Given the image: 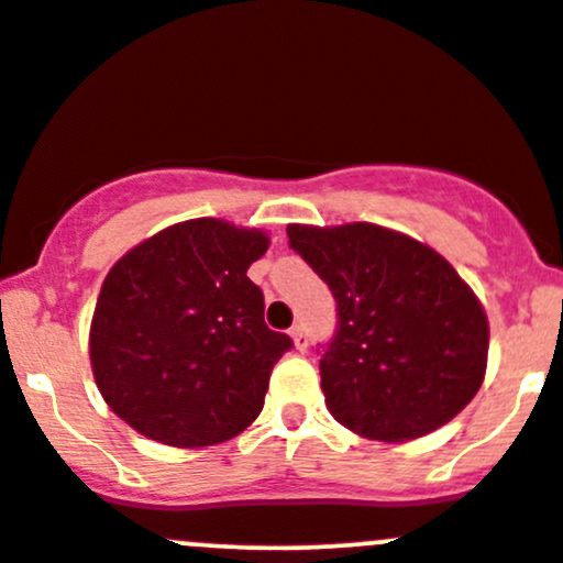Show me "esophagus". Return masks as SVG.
I'll use <instances>...</instances> for the list:
<instances>
[{
  "mask_svg": "<svg viewBox=\"0 0 563 563\" xmlns=\"http://www.w3.org/2000/svg\"><path fill=\"white\" fill-rule=\"evenodd\" d=\"M291 340H294V345L299 347V351H305V347H307V334H305V327H301V323H297V327H291Z\"/></svg>",
  "mask_w": 563,
  "mask_h": 563,
  "instance_id": "esophagus-1",
  "label": "esophagus"
}]
</instances>
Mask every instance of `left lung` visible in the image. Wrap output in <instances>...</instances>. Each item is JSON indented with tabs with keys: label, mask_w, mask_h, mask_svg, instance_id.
<instances>
[{
	"label": "left lung",
	"mask_w": 563,
	"mask_h": 563,
	"mask_svg": "<svg viewBox=\"0 0 563 563\" xmlns=\"http://www.w3.org/2000/svg\"><path fill=\"white\" fill-rule=\"evenodd\" d=\"M286 232L336 301L321 356L334 421L405 442L459 416L488 361V318L459 272L423 242L375 223H291Z\"/></svg>",
	"instance_id": "1"
}]
</instances>
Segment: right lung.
<instances>
[{"instance_id": "1", "label": "right lung", "mask_w": 563, "mask_h": 563, "mask_svg": "<svg viewBox=\"0 0 563 563\" xmlns=\"http://www.w3.org/2000/svg\"><path fill=\"white\" fill-rule=\"evenodd\" d=\"M269 236L218 218L140 242L108 272L88 353L121 421L173 448L227 442L258 418L272 366L294 342L264 323L247 277Z\"/></svg>"}]
</instances>
